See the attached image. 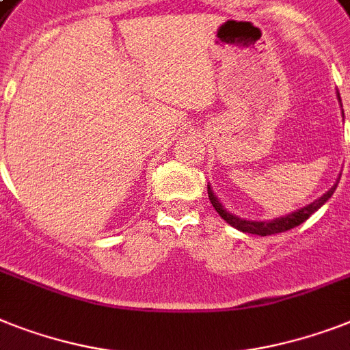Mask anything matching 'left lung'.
<instances>
[{"label": "left lung", "instance_id": "8db88e82", "mask_svg": "<svg viewBox=\"0 0 350 350\" xmlns=\"http://www.w3.org/2000/svg\"><path fill=\"white\" fill-rule=\"evenodd\" d=\"M338 98H340V95H338ZM338 181H340V178H338L336 183L332 185L331 189H329L322 198H318L317 201H313V203L308 204V206L298 208L295 210V212H291V214L282 215V217H277V219H271V221H248V219H241V217H237V215L234 214H230L228 210L224 208L223 204L219 203V200L215 198L212 189H210V185H208V200L210 203H212V206L215 208V212H217V214H219L221 217L230 224V226H234V228L241 230V232H246V234L271 235V234H280V232L295 228V226L302 224L306 219H309V217H311V215H313L314 212H317L323 203H325V201H329V198H331L332 194H334V190H336L338 187Z\"/></svg>", "mask_w": 350, "mask_h": 350}]
</instances>
